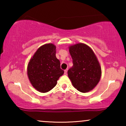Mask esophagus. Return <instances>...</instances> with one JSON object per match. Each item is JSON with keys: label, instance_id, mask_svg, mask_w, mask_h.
Returning a JSON list of instances; mask_svg holds the SVG:
<instances>
[{"label": "esophagus", "instance_id": "1", "mask_svg": "<svg viewBox=\"0 0 126 126\" xmlns=\"http://www.w3.org/2000/svg\"><path fill=\"white\" fill-rule=\"evenodd\" d=\"M67 72H68V69H65L64 70V74H65V75H67Z\"/></svg>", "mask_w": 126, "mask_h": 126}]
</instances>
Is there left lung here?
I'll list each match as a JSON object with an SVG mask.
<instances>
[{"instance_id":"left-lung-1","label":"left lung","mask_w":126,"mask_h":126,"mask_svg":"<svg viewBox=\"0 0 126 126\" xmlns=\"http://www.w3.org/2000/svg\"><path fill=\"white\" fill-rule=\"evenodd\" d=\"M73 66L68 70L73 87L81 92L94 89L101 77V68L92 50L84 44L69 47Z\"/></svg>"}]
</instances>
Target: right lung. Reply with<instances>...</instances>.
<instances>
[{
  "label": "right lung",
  "instance_id": "right-lung-1",
  "mask_svg": "<svg viewBox=\"0 0 126 126\" xmlns=\"http://www.w3.org/2000/svg\"><path fill=\"white\" fill-rule=\"evenodd\" d=\"M56 47L52 44L41 46L29 62L27 75L32 85L42 93L49 92L64 73L56 58Z\"/></svg>",
  "mask_w": 126,
  "mask_h": 126
}]
</instances>
